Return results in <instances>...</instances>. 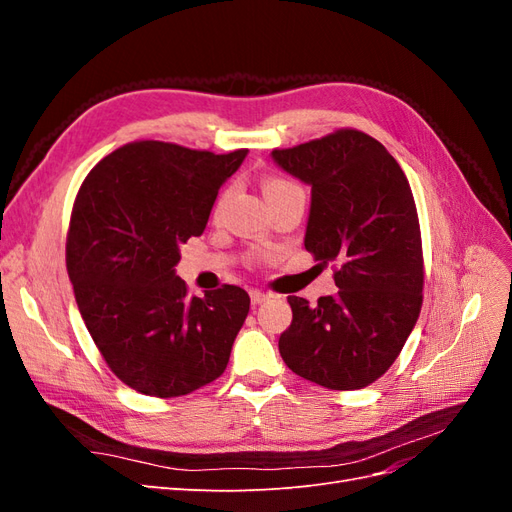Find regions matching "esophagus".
I'll return each instance as SVG.
<instances>
[{
    "mask_svg": "<svg viewBox=\"0 0 512 512\" xmlns=\"http://www.w3.org/2000/svg\"><path fill=\"white\" fill-rule=\"evenodd\" d=\"M250 299H252V305H260V303H265L267 299H271V294L269 292H265V290H250Z\"/></svg>",
    "mask_w": 512,
    "mask_h": 512,
    "instance_id": "obj_1",
    "label": "esophagus"
}]
</instances>
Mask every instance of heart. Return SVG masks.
Wrapping results in <instances>:
<instances>
[{
    "instance_id": "1",
    "label": "heart",
    "mask_w": 512,
    "mask_h": 512,
    "mask_svg": "<svg viewBox=\"0 0 512 512\" xmlns=\"http://www.w3.org/2000/svg\"><path fill=\"white\" fill-rule=\"evenodd\" d=\"M292 190H301V185L294 183L292 179L275 177V175H269V177L262 179V192H265L267 200H273V198H277L280 194H286V192H292ZM226 198H228V190H224L220 194V198L215 200V211H218L224 205Z\"/></svg>"
}]
</instances>
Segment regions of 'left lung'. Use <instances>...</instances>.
<instances>
[{
	"instance_id": "8db88e82",
	"label": "left lung",
	"mask_w": 512,
	"mask_h": 512,
	"mask_svg": "<svg viewBox=\"0 0 512 512\" xmlns=\"http://www.w3.org/2000/svg\"><path fill=\"white\" fill-rule=\"evenodd\" d=\"M286 173L312 185L305 250L333 262V297H288L280 354L324 389L354 391L389 369L423 305V243L404 170L376 138L342 128L273 149Z\"/></svg>"
}]
</instances>
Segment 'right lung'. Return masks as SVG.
<instances>
[{"label":"right lung","mask_w":512,"mask_h":512,"mask_svg":"<svg viewBox=\"0 0 512 512\" xmlns=\"http://www.w3.org/2000/svg\"><path fill=\"white\" fill-rule=\"evenodd\" d=\"M245 156L134 141L76 194L66 241L76 305L106 365L138 393L181 397L224 374L250 297L230 284L190 297L175 265Z\"/></svg>","instance_id":"add662e5"}]
</instances>
